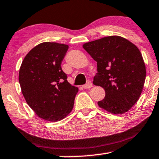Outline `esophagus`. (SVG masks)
<instances>
[{
	"label": "esophagus",
	"mask_w": 159,
	"mask_h": 159,
	"mask_svg": "<svg viewBox=\"0 0 159 159\" xmlns=\"http://www.w3.org/2000/svg\"><path fill=\"white\" fill-rule=\"evenodd\" d=\"M93 87V83H92L91 81H88L87 82L86 84L83 85V88L85 89H90Z\"/></svg>",
	"instance_id": "1"
}]
</instances>
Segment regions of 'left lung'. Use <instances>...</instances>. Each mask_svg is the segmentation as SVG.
I'll use <instances>...</instances> for the list:
<instances>
[{
  "label": "left lung",
  "mask_w": 159,
  "mask_h": 159,
  "mask_svg": "<svg viewBox=\"0 0 159 159\" xmlns=\"http://www.w3.org/2000/svg\"><path fill=\"white\" fill-rule=\"evenodd\" d=\"M83 47L97 62L93 84L105 91L98 106L114 114L128 111L139 99L146 80V65L139 48L117 35L87 42Z\"/></svg>",
  "instance_id": "8db88e82"
}]
</instances>
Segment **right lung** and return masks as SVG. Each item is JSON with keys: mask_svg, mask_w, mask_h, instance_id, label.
I'll return each instance as SVG.
<instances>
[{"mask_svg": "<svg viewBox=\"0 0 159 159\" xmlns=\"http://www.w3.org/2000/svg\"><path fill=\"white\" fill-rule=\"evenodd\" d=\"M68 45L43 42L32 49L22 62L19 82L27 104L38 117L61 120L72 111L77 87L67 82L61 62Z\"/></svg>", "mask_w": 159, "mask_h": 159, "instance_id": "add662e5", "label": "right lung"}]
</instances>
